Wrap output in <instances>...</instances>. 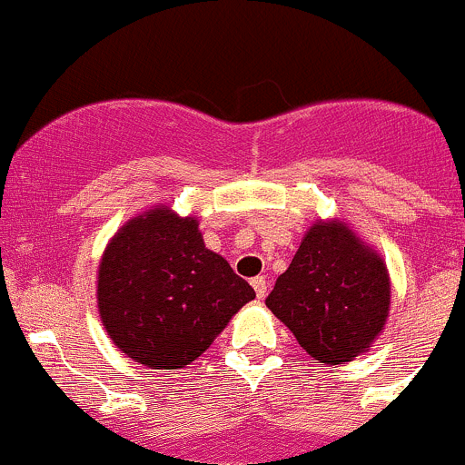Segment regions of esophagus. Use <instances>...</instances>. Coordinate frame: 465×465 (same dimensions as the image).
I'll return each mask as SVG.
<instances>
[{
  "mask_svg": "<svg viewBox=\"0 0 465 465\" xmlns=\"http://www.w3.org/2000/svg\"><path fill=\"white\" fill-rule=\"evenodd\" d=\"M251 284H252V289H255V296L262 301V298L266 296V278L257 275V278L251 280Z\"/></svg>",
  "mask_w": 465,
  "mask_h": 465,
  "instance_id": "34e87169",
  "label": "esophagus"
}]
</instances>
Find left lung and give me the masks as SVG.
Masks as SVG:
<instances>
[{"label": "left lung", "instance_id": "1", "mask_svg": "<svg viewBox=\"0 0 465 465\" xmlns=\"http://www.w3.org/2000/svg\"><path fill=\"white\" fill-rule=\"evenodd\" d=\"M266 307L321 364L355 360L389 314V275L378 252L343 223H316Z\"/></svg>", "mask_w": 465, "mask_h": 465}]
</instances>
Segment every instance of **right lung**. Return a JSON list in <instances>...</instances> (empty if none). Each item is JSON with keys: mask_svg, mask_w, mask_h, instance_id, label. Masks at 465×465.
Instances as JSON below:
<instances>
[{"mask_svg": "<svg viewBox=\"0 0 465 465\" xmlns=\"http://www.w3.org/2000/svg\"><path fill=\"white\" fill-rule=\"evenodd\" d=\"M99 314L114 346L149 369H185L255 298L208 251L196 219L167 208L128 222L99 266Z\"/></svg>", "mask_w": 465, "mask_h": 465, "instance_id": "right-lung-1", "label": "right lung"}]
</instances>
